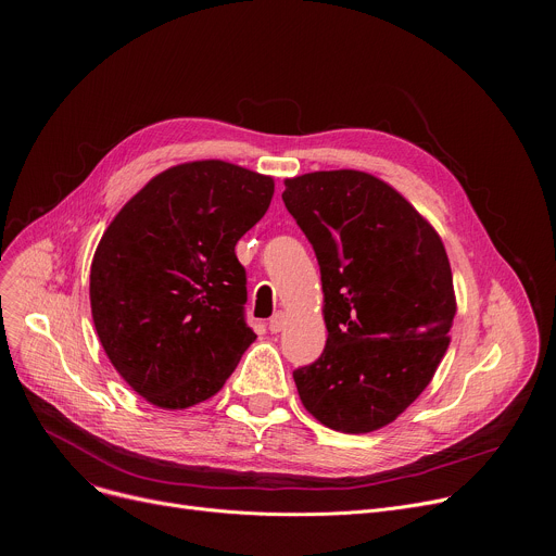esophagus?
Returning <instances> with one entry per match:
<instances>
[{
  "label": "esophagus",
  "mask_w": 556,
  "mask_h": 556,
  "mask_svg": "<svg viewBox=\"0 0 556 556\" xmlns=\"http://www.w3.org/2000/svg\"><path fill=\"white\" fill-rule=\"evenodd\" d=\"M283 326H286V316L281 314V312H277L273 319L268 321V330H270V334H277V332H281L283 330Z\"/></svg>",
  "instance_id": "1"
}]
</instances>
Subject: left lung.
<instances>
[{"label": "left lung", "mask_w": 556, "mask_h": 556, "mask_svg": "<svg viewBox=\"0 0 556 556\" xmlns=\"http://www.w3.org/2000/svg\"><path fill=\"white\" fill-rule=\"evenodd\" d=\"M286 208L321 268L326 350L292 371L303 407L343 433L376 431L425 391L455 316L440 235L382 180L314 172L286 180Z\"/></svg>", "instance_id": "left-lung-1"}]
</instances>
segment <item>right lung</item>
<instances>
[{
	"mask_svg": "<svg viewBox=\"0 0 556 556\" xmlns=\"http://www.w3.org/2000/svg\"><path fill=\"white\" fill-rule=\"evenodd\" d=\"M273 178L222 161L155 176L114 217L90 270L101 345L144 401L193 407L222 389L257 334L235 244L268 211Z\"/></svg>",
	"mask_w": 556,
	"mask_h": 556,
	"instance_id": "add662e5",
	"label": "right lung"
}]
</instances>
